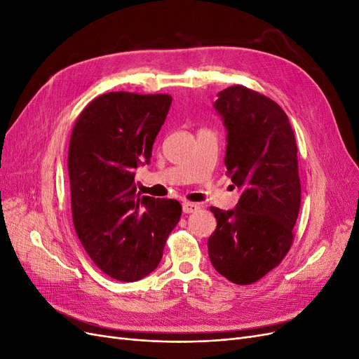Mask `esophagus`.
Instances as JSON below:
<instances>
[{
	"mask_svg": "<svg viewBox=\"0 0 359 359\" xmlns=\"http://www.w3.org/2000/svg\"><path fill=\"white\" fill-rule=\"evenodd\" d=\"M201 210V206L198 203H193V202H184L182 203V212L184 214H191V212H196Z\"/></svg>",
	"mask_w": 359,
	"mask_h": 359,
	"instance_id": "34e87169",
	"label": "esophagus"
}]
</instances>
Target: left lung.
I'll use <instances>...</instances> for the list:
<instances>
[{"mask_svg": "<svg viewBox=\"0 0 359 359\" xmlns=\"http://www.w3.org/2000/svg\"><path fill=\"white\" fill-rule=\"evenodd\" d=\"M214 107L227 130L224 165L243 190L233 210L211 206L212 266L232 283L252 285L287 255L301 206L298 148L289 118L268 97L233 85Z\"/></svg>", "mask_w": 359, "mask_h": 359, "instance_id": "left-lung-1", "label": "left lung"}]
</instances>
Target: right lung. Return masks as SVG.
<instances>
[{
  "label": "right lung",
  "instance_id": "obj_1",
  "mask_svg": "<svg viewBox=\"0 0 359 359\" xmlns=\"http://www.w3.org/2000/svg\"><path fill=\"white\" fill-rule=\"evenodd\" d=\"M170 103L168 94L106 93L73 127L67 165L74 229L93 262L119 281L153 273L180 222L178 201L140 196L135 182Z\"/></svg>",
  "mask_w": 359,
  "mask_h": 359
}]
</instances>
